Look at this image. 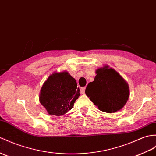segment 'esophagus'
Segmentation results:
<instances>
[{"mask_svg": "<svg viewBox=\"0 0 156 156\" xmlns=\"http://www.w3.org/2000/svg\"><path fill=\"white\" fill-rule=\"evenodd\" d=\"M85 90H86V88H84V87L80 89V93L82 94H85Z\"/></svg>", "mask_w": 156, "mask_h": 156, "instance_id": "1", "label": "esophagus"}]
</instances>
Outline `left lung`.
I'll list each match as a JSON object with an SVG mask.
<instances>
[{"label": "left lung", "instance_id": "8db88e82", "mask_svg": "<svg viewBox=\"0 0 156 156\" xmlns=\"http://www.w3.org/2000/svg\"><path fill=\"white\" fill-rule=\"evenodd\" d=\"M96 73L94 80L86 87V94L101 111L114 113L120 110L129 98L128 83L108 66L98 68Z\"/></svg>", "mask_w": 156, "mask_h": 156}]
</instances>
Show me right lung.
<instances>
[{
	"label": "right lung",
	"mask_w": 156,
	"mask_h": 156,
	"mask_svg": "<svg viewBox=\"0 0 156 156\" xmlns=\"http://www.w3.org/2000/svg\"><path fill=\"white\" fill-rule=\"evenodd\" d=\"M76 80L68 72H54L42 85L40 102L50 115H64L73 108L80 94Z\"/></svg>",
	"instance_id": "obj_1"
}]
</instances>
